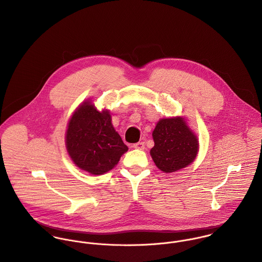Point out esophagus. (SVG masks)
<instances>
[{"label": "esophagus", "mask_w": 262, "mask_h": 262, "mask_svg": "<svg viewBox=\"0 0 262 262\" xmlns=\"http://www.w3.org/2000/svg\"><path fill=\"white\" fill-rule=\"evenodd\" d=\"M133 147L137 150H144L145 149V143L144 142H139L133 145Z\"/></svg>", "instance_id": "obj_1"}]
</instances>
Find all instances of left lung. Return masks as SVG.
Masks as SVG:
<instances>
[{"instance_id": "left-lung-1", "label": "left lung", "mask_w": 262, "mask_h": 262, "mask_svg": "<svg viewBox=\"0 0 262 262\" xmlns=\"http://www.w3.org/2000/svg\"><path fill=\"white\" fill-rule=\"evenodd\" d=\"M152 136L155 144L150 154L163 172L187 167L197 156L198 140L182 117L160 119Z\"/></svg>"}]
</instances>
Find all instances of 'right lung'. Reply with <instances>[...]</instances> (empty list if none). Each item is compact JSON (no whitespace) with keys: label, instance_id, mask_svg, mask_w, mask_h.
I'll return each instance as SVG.
<instances>
[{"label":"right lung","instance_id":"1","mask_svg":"<svg viewBox=\"0 0 262 262\" xmlns=\"http://www.w3.org/2000/svg\"><path fill=\"white\" fill-rule=\"evenodd\" d=\"M66 148L79 168L96 176L112 169L128 149L115 132L109 112H99L90 102L83 103L71 116Z\"/></svg>","mask_w":262,"mask_h":262}]
</instances>
